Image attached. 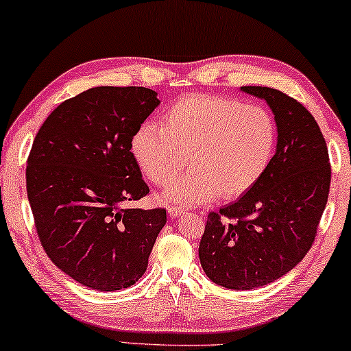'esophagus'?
I'll return each mask as SVG.
<instances>
[{"label": "esophagus", "mask_w": 351, "mask_h": 351, "mask_svg": "<svg viewBox=\"0 0 351 351\" xmlns=\"http://www.w3.org/2000/svg\"><path fill=\"white\" fill-rule=\"evenodd\" d=\"M184 213H185V209L179 208V206H167V214H169L171 219L179 217V215H182Z\"/></svg>", "instance_id": "esophagus-1"}]
</instances>
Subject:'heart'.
<instances>
[{"mask_svg": "<svg viewBox=\"0 0 351 351\" xmlns=\"http://www.w3.org/2000/svg\"><path fill=\"white\" fill-rule=\"evenodd\" d=\"M278 129L271 113L258 105L214 95H189L162 114L161 128L143 123L134 134L132 155L143 174L167 185L189 162L161 199L203 204L220 195L243 196L265 176L275 156Z\"/></svg>", "mask_w": 351, "mask_h": 351, "instance_id": "b5f03b06", "label": "heart"}]
</instances>
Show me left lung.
<instances>
[{"label": "left lung", "mask_w": 351, "mask_h": 351, "mask_svg": "<svg viewBox=\"0 0 351 351\" xmlns=\"http://www.w3.org/2000/svg\"><path fill=\"white\" fill-rule=\"evenodd\" d=\"M241 90L270 107L278 143L265 176L234 203L210 213L201 238L204 273L234 291L267 286L305 257L330 186L328 147L308 110L278 89Z\"/></svg>", "instance_id": "left-lung-1"}]
</instances>
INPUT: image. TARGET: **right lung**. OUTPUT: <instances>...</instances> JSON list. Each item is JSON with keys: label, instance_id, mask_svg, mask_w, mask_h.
I'll return each mask as SVG.
<instances>
[{"label": "right lung", "instance_id": "1", "mask_svg": "<svg viewBox=\"0 0 351 351\" xmlns=\"http://www.w3.org/2000/svg\"><path fill=\"white\" fill-rule=\"evenodd\" d=\"M158 105L148 88H90L62 102L33 141L27 195L38 237L54 265L90 289L141 280L166 223V209L126 206L150 191L131 142Z\"/></svg>", "mask_w": 351, "mask_h": 351}]
</instances>
